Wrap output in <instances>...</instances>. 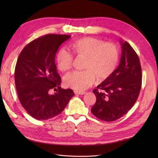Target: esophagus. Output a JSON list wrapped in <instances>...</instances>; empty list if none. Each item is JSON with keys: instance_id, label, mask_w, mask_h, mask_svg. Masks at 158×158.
<instances>
[{"instance_id": "esophagus-1", "label": "esophagus", "mask_w": 158, "mask_h": 158, "mask_svg": "<svg viewBox=\"0 0 158 158\" xmlns=\"http://www.w3.org/2000/svg\"><path fill=\"white\" fill-rule=\"evenodd\" d=\"M74 92L75 94H78V95H83L85 92H84V91H78V90H74Z\"/></svg>"}]
</instances>
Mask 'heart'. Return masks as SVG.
I'll return each mask as SVG.
<instances>
[{"instance_id": "b5f03b06", "label": "heart", "mask_w": 158, "mask_h": 158, "mask_svg": "<svg viewBox=\"0 0 158 158\" xmlns=\"http://www.w3.org/2000/svg\"><path fill=\"white\" fill-rule=\"evenodd\" d=\"M73 54L84 58L83 71H76L66 75L64 82L67 87L82 90L92 85L96 76L104 80L112 74L118 61V51L111 43L93 37H83L74 41L70 45ZM73 56L65 49H60L56 56L57 68L61 72L70 69Z\"/></svg>"}]
</instances>
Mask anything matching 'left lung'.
<instances>
[{
	"label": "left lung",
	"mask_w": 158,
	"mask_h": 158,
	"mask_svg": "<svg viewBox=\"0 0 158 158\" xmlns=\"http://www.w3.org/2000/svg\"><path fill=\"white\" fill-rule=\"evenodd\" d=\"M120 44L122 52L118 66L93 91L96 102L92 113L107 122L125 115L136 103L141 89L142 69L138 56L128 42L120 41Z\"/></svg>",
	"instance_id": "obj_1"
}]
</instances>
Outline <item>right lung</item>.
I'll return each mask as SVG.
<instances>
[{
  "label": "right lung",
  "mask_w": 158,
  "mask_h": 158,
  "mask_svg": "<svg viewBox=\"0 0 158 158\" xmlns=\"http://www.w3.org/2000/svg\"><path fill=\"white\" fill-rule=\"evenodd\" d=\"M70 37L47 34L32 41L20 52L15 68L18 98L28 114L37 120H47L62 113L74 95L71 89L60 86L55 55L59 47ZM57 87L59 92L51 95Z\"/></svg>",
  "instance_id": "1"
}]
</instances>
